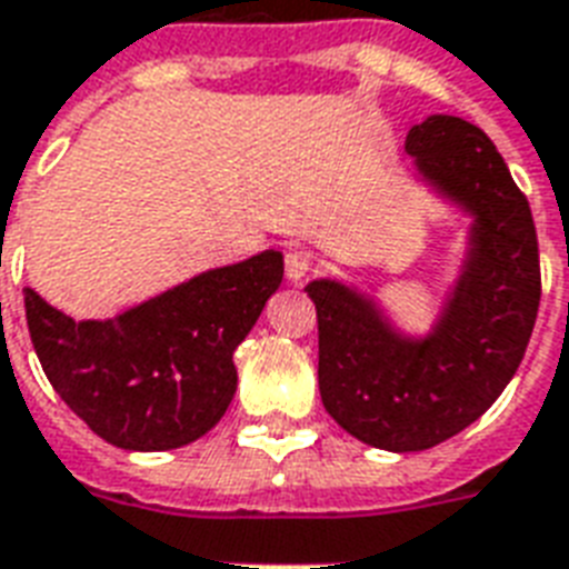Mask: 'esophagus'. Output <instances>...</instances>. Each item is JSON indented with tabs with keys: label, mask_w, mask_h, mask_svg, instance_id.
I'll use <instances>...</instances> for the list:
<instances>
[{
	"label": "esophagus",
	"mask_w": 569,
	"mask_h": 569,
	"mask_svg": "<svg viewBox=\"0 0 569 569\" xmlns=\"http://www.w3.org/2000/svg\"><path fill=\"white\" fill-rule=\"evenodd\" d=\"M317 258L308 249H290L288 254H284V272H288L290 281H302L308 276V272L315 270Z\"/></svg>",
	"instance_id": "1"
}]
</instances>
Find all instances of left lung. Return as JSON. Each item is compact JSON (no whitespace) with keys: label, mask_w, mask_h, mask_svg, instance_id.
I'll use <instances>...</instances> for the list:
<instances>
[{"label":"left lung","mask_w":569,"mask_h":569,"mask_svg":"<svg viewBox=\"0 0 569 569\" xmlns=\"http://www.w3.org/2000/svg\"><path fill=\"white\" fill-rule=\"evenodd\" d=\"M418 171L475 216L472 252L425 341L400 338L377 306L311 281L326 412L386 451H425L478 421L526 356L540 306L531 207L481 127L430 116L407 133Z\"/></svg>","instance_id":"1"}]
</instances>
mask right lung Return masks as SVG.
<instances>
[{"label":"right lung","mask_w":569,"mask_h":569,"mask_svg":"<svg viewBox=\"0 0 569 569\" xmlns=\"http://www.w3.org/2000/svg\"><path fill=\"white\" fill-rule=\"evenodd\" d=\"M281 276V254L270 249L121 317L82 323L26 288V323L52 389L100 439L169 451L219 425L237 391L234 350Z\"/></svg>","instance_id":"right-lung-1"}]
</instances>
